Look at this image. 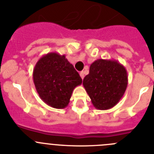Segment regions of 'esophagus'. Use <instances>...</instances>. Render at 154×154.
Wrapping results in <instances>:
<instances>
[{"instance_id":"1","label":"esophagus","mask_w":154,"mask_h":154,"mask_svg":"<svg viewBox=\"0 0 154 154\" xmlns=\"http://www.w3.org/2000/svg\"><path fill=\"white\" fill-rule=\"evenodd\" d=\"M80 76H81V78L84 79V77H85V73H84V71L80 72Z\"/></svg>"}]
</instances>
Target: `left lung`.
<instances>
[{"instance_id":"1","label":"left lung","mask_w":154,"mask_h":154,"mask_svg":"<svg viewBox=\"0 0 154 154\" xmlns=\"http://www.w3.org/2000/svg\"><path fill=\"white\" fill-rule=\"evenodd\" d=\"M83 85L92 105L98 110H108L122 99L128 85L125 66L115 60L98 59L90 66Z\"/></svg>"}]
</instances>
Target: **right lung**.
Listing matches in <instances>:
<instances>
[{"mask_svg": "<svg viewBox=\"0 0 154 154\" xmlns=\"http://www.w3.org/2000/svg\"><path fill=\"white\" fill-rule=\"evenodd\" d=\"M33 82L40 98L49 106L63 109L82 79L65 55L52 52L42 56L33 69Z\"/></svg>", "mask_w": 154, "mask_h": 154, "instance_id": "add662e5", "label": "right lung"}]
</instances>
